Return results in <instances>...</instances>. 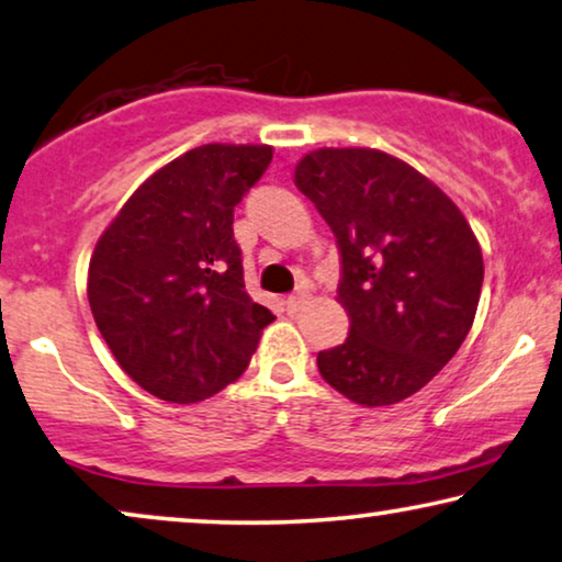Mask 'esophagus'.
Returning a JSON list of instances; mask_svg holds the SVG:
<instances>
[{
	"label": "esophagus",
	"instance_id": "34e87169",
	"mask_svg": "<svg viewBox=\"0 0 562 562\" xmlns=\"http://www.w3.org/2000/svg\"><path fill=\"white\" fill-rule=\"evenodd\" d=\"M305 303H307V292L297 290V292H292V295H288V300H284V307H288V313H297Z\"/></svg>",
	"mask_w": 562,
	"mask_h": 562
}]
</instances>
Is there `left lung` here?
<instances>
[{"instance_id": "left-lung-1", "label": "left lung", "mask_w": 562, "mask_h": 562, "mask_svg": "<svg viewBox=\"0 0 562 562\" xmlns=\"http://www.w3.org/2000/svg\"><path fill=\"white\" fill-rule=\"evenodd\" d=\"M295 186L336 236L349 338L318 353L344 397L382 407L423 390L469 336L484 259L469 221L413 165L371 147H323Z\"/></svg>"}]
</instances>
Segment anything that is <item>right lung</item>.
<instances>
[{
  "label": "right lung",
  "instance_id": "add662e5",
  "mask_svg": "<svg viewBox=\"0 0 562 562\" xmlns=\"http://www.w3.org/2000/svg\"><path fill=\"white\" fill-rule=\"evenodd\" d=\"M272 162L267 145H201L149 176L106 226L89 305L120 367L191 405L236 382L274 315L244 290L234 209Z\"/></svg>",
  "mask_w": 562,
  "mask_h": 562
}]
</instances>
